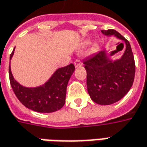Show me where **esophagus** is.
Here are the masks:
<instances>
[{
    "label": "esophagus",
    "instance_id": "1",
    "mask_svg": "<svg viewBox=\"0 0 147 147\" xmlns=\"http://www.w3.org/2000/svg\"><path fill=\"white\" fill-rule=\"evenodd\" d=\"M74 64H75V67H80L82 65V63H81L80 59H76L75 62H74Z\"/></svg>",
    "mask_w": 147,
    "mask_h": 147
}]
</instances>
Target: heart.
Here are the masks:
<instances>
[{
  "label": "heart",
  "instance_id": "1",
  "mask_svg": "<svg viewBox=\"0 0 147 147\" xmlns=\"http://www.w3.org/2000/svg\"><path fill=\"white\" fill-rule=\"evenodd\" d=\"M89 44H90V42L89 41H86L85 42V44H84V45H89ZM93 50H94V51H95V50H96V49H97V46H96V45H95V46H94V47H93Z\"/></svg>",
  "mask_w": 147,
  "mask_h": 147
}]
</instances>
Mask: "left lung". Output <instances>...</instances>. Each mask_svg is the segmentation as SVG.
I'll return each instance as SVG.
<instances>
[{
  "label": "left lung",
  "instance_id": "obj_1",
  "mask_svg": "<svg viewBox=\"0 0 147 147\" xmlns=\"http://www.w3.org/2000/svg\"><path fill=\"white\" fill-rule=\"evenodd\" d=\"M101 32L106 36L113 35L126 44V50L119 59L113 61L104 50L84 61L90 97L98 104L110 105L119 101L130 91L134 82L135 63L128 40L114 29Z\"/></svg>",
  "mask_w": 147,
  "mask_h": 147
}]
</instances>
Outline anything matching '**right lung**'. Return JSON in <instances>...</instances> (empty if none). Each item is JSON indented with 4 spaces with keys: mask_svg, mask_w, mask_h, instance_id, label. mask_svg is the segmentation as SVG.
<instances>
[{
    "mask_svg": "<svg viewBox=\"0 0 147 147\" xmlns=\"http://www.w3.org/2000/svg\"><path fill=\"white\" fill-rule=\"evenodd\" d=\"M14 49L10 55V59L14 54ZM74 71V64L70 63L57 69L42 86L25 88L14 80L9 65V80L17 98L27 108L37 112H54L62 108L65 103L67 86Z\"/></svg>",
    "mask_w": 147,
    "mask_h": 147,
    "instance_id": "obj_1",
    "label": "right lung"
}]
</instances>
